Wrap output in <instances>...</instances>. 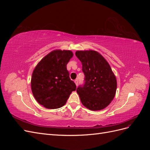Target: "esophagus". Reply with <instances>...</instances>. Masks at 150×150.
Segmentation results:
<instances>
[{"instance_id":"1","label":"esophagus","mask_w":150,"mask_h":150,"mask_svg":"<svg viewBox=\"0 0 150 150\" xmlns=\"http://www.w3.org/2000/svg\"><path fill=\"white\" fill-rule=\"evenodd\" d=\"M74 83H75L76 86H78V79H76L74 80Z\"/></svg>"}]
</instances>
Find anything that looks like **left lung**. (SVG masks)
<instances>
[{
    "instance_id": "obj_1",
    "label": "left lung",
    "mask_w": 150,
    "mask_h": 150,
    "mask_svg": "<svg viewBox=\"0 0 150 150\" xmlns=\"http://www.w3.org/2000/svg\"><path fill=\"white\" fill-rule=\"evenodd\" d=\"M76 56L82 63L84 84L77 88L81 101L92 111L107 107L115 98L117 81L108 62L97 51H78Z\"/></svg>"
}]
</instances>
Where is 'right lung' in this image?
Masks as SVG:
<instances>
[{
	"label": "right lung",
	"instance_id": "1",
	"mask_svg": "<svg viewBox=\"0 0 150 150\" xmlns=\"http://www.w3.org/2000/svg\"><path fill=\"white\" fill-rule=\"evenodd\" d=\"M72 56L71 51L54 50L42 58L33 71L32 92L36 101L46 108L63 106L76 90L66 67Z\"/></svg>",
	"mask_w": 150,
	"mask_h": 150
}]
</instances>
